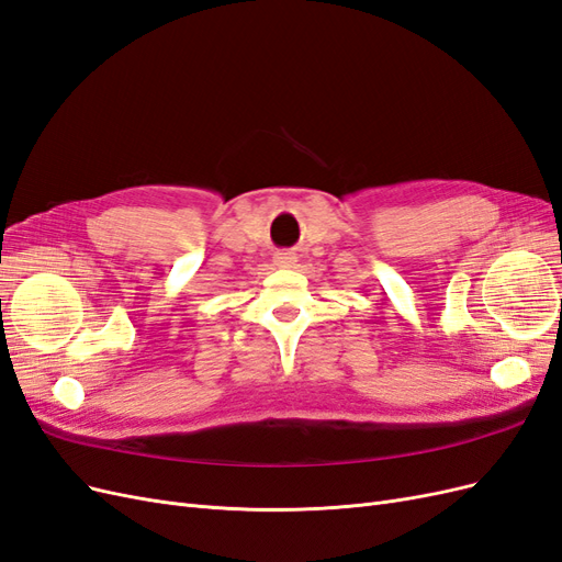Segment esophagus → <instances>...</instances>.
Listing matches in <instances>:
<instances>
[{"label": "esophagus", "mask_w": 562, "mask_h": 562, "mask_svg": "<svg viewBox=\"0 0 562 562\" xmlns=\"http://www.w3.org/2000/svg\"><path fill=\"white\" fill-rule=\"evenodd\" d=\"M276 263L282 266V268H289L294 263V255H289V251H278L276 255Z\"/></svg>", "instance_id": "34e87169"}]
</instances>
